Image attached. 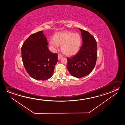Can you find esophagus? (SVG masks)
Masks as SVG:
<instances>
[{"mask_svg":"<svg viewBox=\"0 0 125 125\" xmlns=\"http://www.w3.org/2000/svg\"><path fill=\"white\" fill-rule=\"evenodd\" d=\"M62 57V55L61 54H58V59H59V60L61 59Z\"/></svg>","mask_w":125,"mask_h":125,"instance_id":"34e87169","label":"esophagus"}]
</instances>
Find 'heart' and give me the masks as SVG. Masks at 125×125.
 <instances>
[{
    "instance_id": "heart-1",
    "label": "heart",
    "mask_w": 125,
    "mask_h": 125,
    "mask_svg": "<svg viewBox=\"0 0 125 125\" xmlns=\"http://www.w3.org/2000/svg\"><path fill=\"white\" fill-rule=\"evenodd\" d=\"M81 44V37L79 34L69 31L57 33L50 41V45L53 50L62 45V51L67 56H73L77 53Z\"/></svg>"
}]
</instances>
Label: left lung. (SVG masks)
<instances>
[{
  "instance_id": "8db88e82",
  "label": "left lung",
  "mask_w": 125,
  "mask_h": 125,
  "mask_svg": "<svg viewBox=\"0 0 125 125\" xmlns=\"http://www.w3.org/2000/svg\"><path fill=\"white\" fill-rule=\"evenodd\" d=\"M81 32L83 44L76 55L68 58L67 69L74 77H83L91 73L95 66L97 56L96 40L89 32L79 29Z\"/></svg>"
}]
</instances>
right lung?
Segmentation results:
<instances>
[{"label":"right lung","mask_w":125,"mask_h":125,"mask_svg":"<svg viewBox=\"0 0 125 125\" xmlns=\"http://www.w3.org/2000/svg\"><path fill=\"white\" fill-rule=\"evenodd\" d=\"M43 32L41 31L32 34L21 48L26 71L32 78L40 80L51 77L58 61L57 54L52 53L49 50L47 40Z\"/></svg>","instance_id":"1"}]
</instances>
